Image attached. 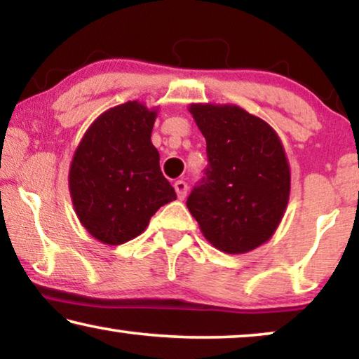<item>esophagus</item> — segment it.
Segmentation results:
<instances>
[{"instance_id": "obj_1", "label": "esophagus", "mask_w": 359, "mask_h": 359, "mask_svg": "<svg viewBox=\"0 0 359 359\" xmlns=\"http://www.w3.org/2000/svg\"><path fill=\"white\" fill-rule=\"evenodd\" d=\"M173 186H175L176 194H178V198L180 199H184L186 198V193H188V184H186V181L178 180V181H175Z\"/></svg>"}]
</instances>
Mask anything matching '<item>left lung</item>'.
<instances>
[{"mask_svg":"<svg viewBox=\"0 0 359 359\" xmlns=\"http://www.w3.org/2000/svg\"><path fill=\"white\" fill-rule=\"evenodd\" d=\"M208 144V168L186 205L209 243L247 253L276 232L291 170L276 130L235 104H189Z\"/></svg>","mask_w":359,"mask_h":359,"instance_id":"left-lung-1","label":"left lung"}]
</instances>
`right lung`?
<instances>
[{"mask_svg": "<svg viewBox=\"0 0 359 359\" xmlns=\"http://www.w3.org/2000/svg\"><path fill=\"white\" fill-rule=\"evenodd\" d=\"M158 107L127 101L102 112L73 155L68 188L88 233L106 245L140 235L161 205L176 199L151 144Z\"/></svg>", "mask_w": 359, "mask_h": 359, "instance_id": "add662e5", "label": "right lung"}]
</instances>
